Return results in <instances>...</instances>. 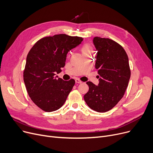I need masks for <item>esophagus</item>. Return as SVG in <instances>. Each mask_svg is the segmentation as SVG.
<instances>
[{"label": "esophagus", "instance_id": "34e87169", "mask_svg": "<svg viewBox=\"0 0 153 153\" xmlns=\"http://www.w3.org/2000/svg\"><path fill=\"white\" fill-rule=\"evenodd\" d=\"M75 81H76V83H78V84H81L82 82L81 81V80H79V79H76V80H75Z\"/></svg>", "mask_w": 153, "mask_h": 153}]
</instances>
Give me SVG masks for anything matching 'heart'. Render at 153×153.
I'll return each mask as SVG.
<instances>
[{
	"label": "heart",
	"mask_w": 153,
	"mask_h": 153,
	"mask_svg": "<svg viewBox=\"0 0 153 153\" xmlns=\"http://www.w3.org/2000/svg\"><path fill=\"white\" fill-rule=\"evenodd\" d=\"M82 51L83 53H85L88 51H92V46L89 44H85L82 46Z\"/></svg>",
	"instance_id": "1"
}]
</instances>
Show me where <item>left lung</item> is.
I'll return each mask as SVG.
<instances>
[{
    "label": "left lung",
    "mask_w": 153,
    "mask_h": 153,
    "mask_svg": "<svg viewBox=\"0 0 153 153\" xmlns=\"http://www.w3.org/2000/svg\"><path fill=\"white\" fill-rule=\"evenodd\" d=\"M93 42L97 51L95 69L100 76L99 84L87 82L89 89L84 99L91 109L103 113L113 108L123 97L131 71L128 55L121 45L97 36Z\"/></svg>",
    "instance_id": "1"
}]
</instances>
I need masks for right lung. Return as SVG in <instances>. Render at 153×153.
Returning a JSON list of instances; mask_svg holds the SVG:
<instances>
[{
	"instance_id": "obj_1",
	"label": "right lung",
	"mask_w": 153,
	"mask_h": 153,
	"mask_svg": "<svg viewBox=\"0 0 153 153\" xmlns=\"http://www.w3.org/2000/svg\"><path fill=\"white\" fill-rule=\"evenodd\" d=\"M83 38L65 34L44 37L28 53L23 81L31 100L45 111L60 108L66 102L74 79L68 81L55 77L65 66L67 53L78 46Z\"/></svg>"
}]
</instances>
